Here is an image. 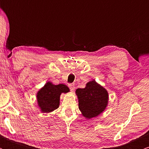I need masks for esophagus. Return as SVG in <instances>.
I'll return each instance as SVG.
<instances>
[{
	"label": "esophagus",
	"instance_id": "34e87169",
	"mask_svg": "<svg viewBox=\"0 0 149 149\" xmlns=\"http://www.w3.org/2000/svg\"><path fill=\"white\" fill-rule=\"evenodd\" d=\"M69 88L71 89V91H73L75 90V85L74 84H69Z\"/></svg>",
	"mask_w": 149,
	"mask_h": 149
}]
</instances>
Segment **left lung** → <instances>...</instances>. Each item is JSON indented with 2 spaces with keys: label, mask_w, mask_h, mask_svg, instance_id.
<instances>
[{
  "label": "left lung",
  "mask_w": 149,
  "mask_h": 149,
  "mask_svg": "<svg viewBox=\"0 0 149 149\" xmlns=\"http://www.w3.org/2000/svg\"><path fill=\"white\" fill-rule=\"evenodd\" d=\"M78 108L85 118L91 119L102 113L109 104L108 91L92 80L86 83L84 88L76 90Z\"/></svg>",
  "instance_id": "left-lung-1"
}]
</instances>
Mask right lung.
I'll use <instances>...</instances> for the list:
<instances>
[{
    "instance_id": "right-lung-1",
    "label": "right lung",
    "mask_w": 149,
    "mask_h": 149,
    "mask_svg": "<svg viewBox=\"0 0 149 149\" xmlns=\"http://www.w3.org/2000/svg\"><path fill=\"white\" fill-rule=\"evenodd\" d=\"M70 92L67 85H54L47 81L36 93L37 104L42 113H51L59 107L60 95Z\"/></svg>"
}]
</instances>
